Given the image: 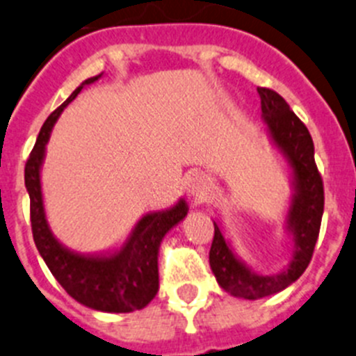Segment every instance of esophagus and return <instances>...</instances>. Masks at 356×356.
<instances>
[{
    "label": "esophagus",
    "mask_w": 356,
    "mask_h": 356,
    "mask_svg": "<svg viewBox=\"0 0 356 356\" xmlns=\"http://www.w3.org/2000/svg\"><path fill=\"white\" fill-rule=\"evenodd\" d=\"M207 179L204 175H193L186 184V195H188L189 200L200 202L207 195Z\"/></svg>",
    "instance_id": "1"
}]
</instances>
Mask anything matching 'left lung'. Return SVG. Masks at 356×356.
Listing matches in <instances>:
<instances>
[{
  "label": "left lung",
  "instance_id": "1",
  "mask_svg": "<svg viewBox=\"0 0 356 356\" xmlns=\"http://www.w3.org/2000/svg\"><path fill=\"white\" fill-rule=\"evenodd\" d=\"M258 95L268 140L283 156L290 172L291 198L284 216V228L293 245V258L277 274H260L235 253L221 223L212 219L214 241L209 264L216 281L225 291L245 300L279 293L304 274L316 245L325 204L323 181L314 163V144L309 129L291 112L283 96L267 88H258Z\"/></svg>",
  "mask_w": 356,
  "mask_h": 356
}]
</instances>
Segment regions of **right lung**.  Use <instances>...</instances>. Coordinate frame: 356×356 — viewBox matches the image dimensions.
<instances>
[{"label":"right lung","instance_id":"right-lung-1","mask_svg":"<svg viewBox=\"0 0 356 356\" xmlns=\"http://www.w3.org/2000/svg\"><path fill=\"white\" fill-rule=\"evenodd\" d=\"M102 77L103 73L86 79L66 98L61 107L56 108L47 121L43 122L35 147L26 163L24 182L31 202V228L36 249L66 293L79 304L95 311L133 313L144 309L158 293L159 245L165 235L188 216L189 209L184 198H179L177 204L170 209L142 216L124 244L115 251L103 254H82L66 248L52 234L42 195L45 147L56 121L86 86Z\"/></svg>","mask_w":356,"mask_h":356}]
</instances>
